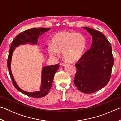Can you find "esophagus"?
I'll return each mask as SVG.
<instances>
[{"mask_svg":"<svg viewBox=\"0 0 121 121\" xmlns=\"http://www.w3.org/2000/svg\"><path fill=\"white\" fill-rule=\"evenodd\" d=\"M60 65H63V66H65V65H68V63H67V62H63V63H60Z\"/></svg>","mask_w":121,"mask_h":121,"instance_id":"obj_1","label":"esophagus"}]
</instances>
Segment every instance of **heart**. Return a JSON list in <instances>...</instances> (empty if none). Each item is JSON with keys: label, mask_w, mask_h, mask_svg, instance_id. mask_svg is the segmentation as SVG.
Masks as SVG:
<instances>
[{"label": "heart", "mask_w": 121, "mask_h": 121, "mask_svg": "<svg viewBox=\"0 0 121 121\" xmlns=\"http://www.w3.org/2000/svg\"><path fill=\"white\" fill-rule=\"evenodd\" d=\"M85 36L75 32H60L54 36L52 45L47 50L50 56H56L62 51L63 58L68 61H75L80 59L86 48Z\"/></svg>", "instance_id": "1"}]
</instances>
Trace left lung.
Listing matches in <instances>:
<instances>
[{"label":"left lung","instance_id":"left-lung-1","mask_svg":"<svg viewBox=\"0 0 121 121\" xmlns=\"http://www.w3.org/2000/svg\"><path fill=\"white\" fill-rule=\"evenodd\" d=\"M91 35V48L76 64L74 83L79 91L92 93L109 82L114 65L111 45L103 34L93 29L83 27Z\"/></svg>","mask_w":121,"mask_h":121}]
</instances>
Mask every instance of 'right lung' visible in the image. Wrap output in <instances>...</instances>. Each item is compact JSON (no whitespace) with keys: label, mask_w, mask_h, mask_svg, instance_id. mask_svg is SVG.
<instances>
[{"label":"right lung","mask_w":121,"mask_h":121,"mask_svg":"<svg viewBox=\"0 0 121 121\" xmlns=\"http://www.w3.org/2000/svg\"><path fill=\"white\" fill-rule=\"evenodd\" d=\"M51 28H33L26 30L16 36L14 38L10 46L9 58L7 61V67L9 70L10 76L11 77L13 85L18 91L29 97L33 98H42L48 94L52 85L53 78L55 73L59 68V65H55L50 66H45L42 68V79L39 90L35 92H26L20 88L14 79L11 70V62L12 56L16 47L21 45L30 44L32 45L38 44L39 37L45 32L49 31Z\"/></svg>","instance_id":"right-lung-1"}]
</instances>
